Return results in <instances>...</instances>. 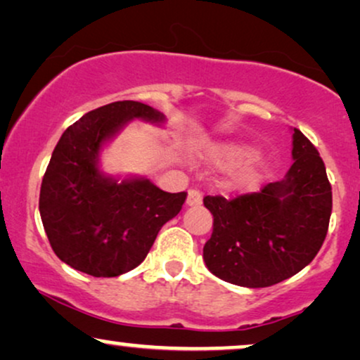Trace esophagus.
Returning <instances> with one entry per match:
<instances>
[{"instance_id": "1", "label": "esophagus", "mask_w": 360, "mask_h": 360, "mask_svg": "<svg viewBox=\"0 0 360 360\" xmlns=\"http://www.w3.org/2000/svg\"><path fill=\"white\" fill-rule=\"evenodd\" d=\"M201 202H202V193H201V191L189 189L188 201H186V204H188V206H199Z\"/></svg>"}]
</instances>
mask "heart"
<instances>
[{
	"instance_id": "heart-1",
	"label": "heart",
	"mask_w": 360,
	"mask_h": 360,
	"mask_svg": "<svg viewBox=\"0 0 360 360\" xmlns=\"http://www.w3.org/2000/svg\"><path fill=\"white\" fill-rule=\"evenodd\" d=\"M249 156H251V151L244 146H238V144H226V146L216 148L212 153L214 161L219 162V165H238ZM261 176L262 172L256 165H245L234 176V184L252 186L261 179Z\"/></svg>"
}]
</instances>
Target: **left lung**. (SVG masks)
Returning <instances> with one entry per match:
<instances>
[{"label": "left lung", "mask_w": 360, "mask_h": 360, "mask_svg": "<svg viewBox=\"0 0 360 360\" xmlns=\"http://www.w3.org/2000/svg\"><path fill=\"white\" fill-rule=\"evenodd\" d=\"M294 165L259 193L206 195L214 217L204 262L219 279L269 288L302 271L319 252L332 212V188L314 144L294 127Z\"/></svg>", "instance_id": "8db88e82"}]
</instances>
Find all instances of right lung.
Here are the masks:
<instances>
[{"label":"right lung","instance_id":"obj_1","mask_svg":"<svg viewBox=\"0 0 360 360\" xmlns=\"http://www.w3.org/2000/svg\"><path fill=\"white\" fill-rule=\"evenodd\" d=\"M133 117L165 121L138 101L93 109L63 133L41 183L39 214L54 254L94 277H116L138 267L188 195L166 193L148 179L116 181L99 172L104 141Z\"/></svg>","mask_w":360,"mask_h":360}]
</instances>
